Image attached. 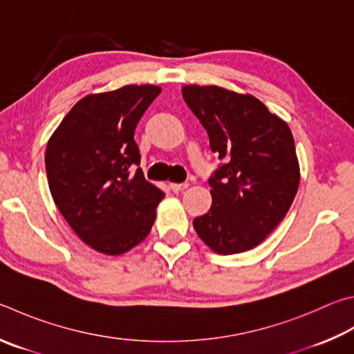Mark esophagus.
<instances>
[{
    "mask_svg": "<svg viewBox=\"0 0 354 354\" xmlns=\"http://www.w3.org/2000/svg\"><path fill=\"white\" fill-rule=\"evenodd\" d=\"M189 187V184L187 183H171L170 184V189L173 190V192H181V190H184V189H187Z\"/></svg>",
    "mask_w": 354,
    "mask_h": 354,
    "instance_id": "obj_1",
    "label": "esophagus"
}]
</instances>
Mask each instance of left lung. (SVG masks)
I'll return each instance as SVG.
<instances>
[{
    "label": "left lung",
    "instance_id": "8db88e82",
    "mask_svg": "<svg viewBox=\"0 0 354 354\" xmlns=\"http://www.w3.org/2000/svg\"><path fill=\"white\" fill-rule=\"evenodd\" d=\"M183 97L221 160L209 178L212 207L194 220L196 234L223 255L252 249L279 226L297 194L291 130L252 95L189 85Z\"/></svg>",
    "mask_w": 354,
    "mask_h": 354
}]
</instances>
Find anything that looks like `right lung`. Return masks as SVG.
Here are the masks:
<instances>
[{
  "label": "right lung",
  "mask_w": 354,
  "mask_h": 354,
  "mask_svg": "<svg viewBox=\"0 0 354 354\" xmlns=\"http://www.w3.org/2000/svg\"><path fill=\"white\" fill-rule=\"evenodd\" d=\"M159 93V86L128 85L86 95L48 142L44 162L57 207L82 241L99 252H127L155 223L164 192L139 169L134 130Z\"/></svg>",
  "instance_id": "add662e5"
}]
</instances>
